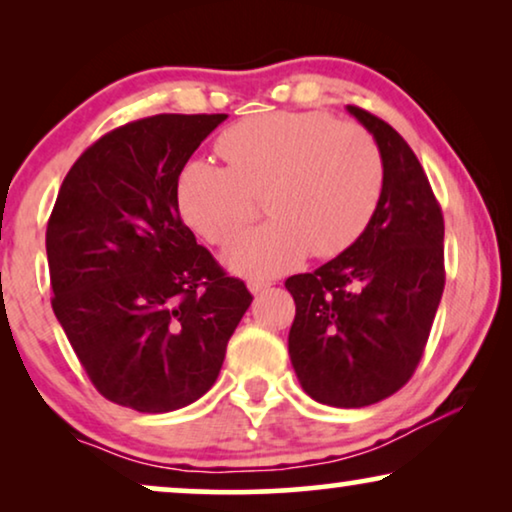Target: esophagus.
<instances>
[{"label": "esophagus", "mask_w": 512, "mask_h": 512, "mask_svg": "<svg viewBox=\"0 0 512 512\" xmlns=\"http://www.w3.org/2000/svg\"><path fill=\"white\" fill-rule=\"evenodd\" d=\"M268 289H270V282H249V291L254 293V296H258V293H263Z\"/></svg>", "instance_id": "obj_1"}]
</instances>
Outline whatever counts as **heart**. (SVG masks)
Returning a JSON list of instances; mask_svg holds the SVG:
<instances>
[{"label": "heart", "mask_w": 512, "mask_h": 512, "mask_svg": "<svg viewBox=\"0 0 512 512\" xmlns=\"http://www.w3.org/2000/svg\"><path fill=\"white\" fill-rule=\"evenodd\" d=\"M216 151L226 167L193 160L181 170L177 207L200 237L226 244L264 195L271 219L223 251V263L247 279L282 275L307 254H342L380 205V146L356 123L319 111L251 116L223 132Z\"/></svg>", "instance_id": "1"}]
</instances>
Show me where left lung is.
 Segmentation results:
<instances>
[{
	"label": "left lung",
	"instance_id": "obj_1",
	"mask_svg": "<svg viewBox=\"0 0 512 512\" xmlns=\"http://www.w3.org/2000/svg\"><path fill=\"white\" fill-rule=\"evenodd\" d=\"M347 111L380 146V205L352 247L286 279L289 356L314 401L363 408L396 394L422 359L445 286V223L408 142L382 118Z\"/></svg>",
	"mask_w": 512,
	"mask_h": 512
}]
</instances>
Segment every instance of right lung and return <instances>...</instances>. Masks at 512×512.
Instances as JSON below:
<instances>
[{
    "label": "right lung",
    "mask_w": 512,
    "mask_h": 512,
    "mask_svg": "<svg viewBox=\"0 0 512 512\" xmlns=\"http://www.w3.org/2000/svg\"><path fill=\"white\" fill-rule=\"evenodd\" d=\"M226 114H160L111 130L62 181L46 228L53 312L90 382L137 412L212 389L251 305L181 221L177 179Z\"/></svg>",
    "instance_id": "right-lung-1"
}]
</instances>
